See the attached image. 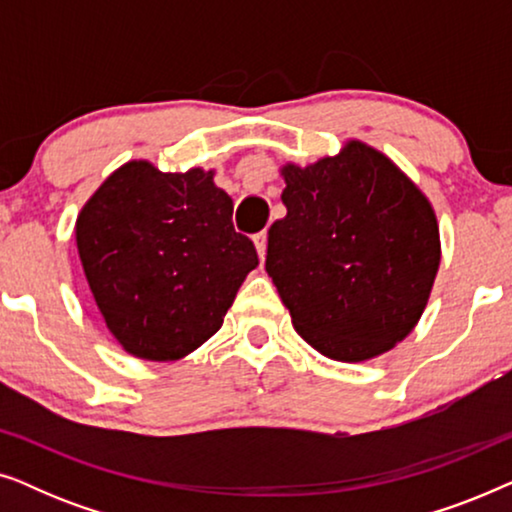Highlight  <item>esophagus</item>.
<instances>
[{
	"label": "esophagus",
	"instance_id": "obj_1",
	"mask_svg": "<svg viewBox=\"0 0 512 512\" xmlns=\"http://www.w3.org/2000/svg\"><path fill=\"white\" fill-rule=\"evenodd\" d=\"M254 244H256V251H258V256H261V261L265 258V249H268V233H256L254 235Z\"/></svg>",
	"mask_w": 512,
	"mask_h": 512
}]
</instances>
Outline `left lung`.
<instances>
[{
    "instance_id": "1",
    "label": "left lung",
    "mask_w": 512,
    "mask_h": 512,
    "mask_svg": "<svg viewBox=\"0 0 512 512\" xmlns=\"http://www.w3.org/2000/svg\"><path fill=\"white\" fill-rule=\"evenodd\" d=\"M279 174L286 216L268 230L265 270L293 328L333 361L394 349L422 319L440 268L429 198L361 139Z\"/></svg>"
}]
</instances>
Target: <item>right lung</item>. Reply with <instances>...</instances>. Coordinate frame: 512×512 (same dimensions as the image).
<instances>
[{"label": "right lung", "instance_id": "1", "mask_svg": "<svg viewBox=\"0 0 512 512\" xmlns=\"http://www.w3.org/2000/svg\"><path fill=\"white\" fill-rule=\"evenodd\" d=\"M74 235L104 324L144 361H179L212 338L258 265L233 200L202 167L128 160L81 207Z\"/></svg>", "mask_w": 512, "mask_h": 512}]
</instances>
